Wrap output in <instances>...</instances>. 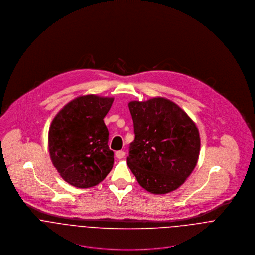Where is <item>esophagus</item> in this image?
<instances>
[{"label":"esophagus","mask_w":255,"mask_h":255,"mask_svg":"<svg viewBox=\"0 0 255 255\" xmlns=\"http://www.w3.org/2000/svg\"><path fill=\"white\" fill-rule=\"evenodd\" d=\"M116 157L118 158V159H122V158H124L125 157V155H126V153L124 152V151H122V150H120V151H117L116 152Z\"/></svg>","instance_id":"obj_1"}]
</instances>
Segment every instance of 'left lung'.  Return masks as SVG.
<instances>
[{"label": "left lung", "mask_w": 255, "mask_h": 255, "mask_svg": "<svg viewBox=\"0 0 255 255\" xmlns=\"http://www.w3.org/2000/svg\"><path fill=\"white\" fill-rule=\"evenodd\" d=\"M134 140L127 163L138 183L154 194L177 189L196 166L200 137L187 114L174 102L156 97L128 103Z\"/></svg>", "instance_id": "8db88e82"}]
</instances>
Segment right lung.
<instances>
[{
	"instance_id": "obj_1",
	"label": "right lung",
	"mask_w": 255,
	"mask_h": 255,
	"mask_svg": "<svg viewBox=\"0 0 255 255\" xmlns=\"http://www.w3.org/2000/svg\"><path fill=\"white\" fill-rule=\"evenodd\" d=\"M114 98L97 95L77 97L61 110L49 128L52 163L61 177L78 188L102 182L114 165L109 131L104 117Z\"/></svg>"
}]
</instances>
